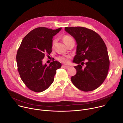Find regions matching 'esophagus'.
<instances>
[{"label":"esophagus","mask_w":123,"mask_h":123,"mask_svg":"<svg viewBox=\"0 0 123 123\" xmlns=\"http://www.w3.org/2000/svg\"><path fill=\"white\" fill-rule=\"evenodd\" d=\"M62 67L63 68H64V69H68V68H69L70 66H66V65H63L62 66Z\"/></svg>","instance_id":"34e87169"}]
</instances>
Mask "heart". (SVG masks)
Here are the masks:
<instances>
[{
  "label": "heart",
  "instance_id": "heart-1",
  "mask_svg": "<svg viewBox=\"0 0 123 123\" xmlns=\"http://www.w3.org/2000/svg\"><path fill=\"white\" fill-rule=\"evenodd\" d=\"M63 41L66 44H67L69 42L74 40L71 37L68 35H65L63 37ZM54 43H55V41H53L52 43V45H53ZM70 58V56L62 55V56H58L57 58V59L61 62H62L64 63H67L68 62V59Z\"/></svg>",
  "mask_w": 123,
  "mask_h": 123
}]
</instances>
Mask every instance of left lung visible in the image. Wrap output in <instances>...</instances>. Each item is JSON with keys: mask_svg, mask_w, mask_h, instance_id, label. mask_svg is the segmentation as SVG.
Returning <instances> with one entry per match:
<instances>
[{"mask_svg": "<svg viewBox=\"0 0 123 123\" xmlns=\"http://www.w3.org/2000/svg\"><path fill=\"white\" fill-rule=\"evenodd\" d=\"M65 30L74 38L77 44L73 62L79 65L74 67L76 74L71 77L72 83L83 91L95 90L105 81L109 67L104 41L96 32L85 27H65ZM85 60L86 65L82 68Z\"/></svg>", "mask_w": 123, "mask_h": 123, "instance_id": "8db88e82", "label": "left lung"}]
</instances>
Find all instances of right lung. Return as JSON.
Wrapping results in <instances>:
<instances>
[{
  "instance_id": "obj_1",
  "label": "right lung",
  "mask_w": 123,
  "mask_h": 123,
  "mask_svg": "<svg viewBox=\"0 0 123 123\" xmlns=\"http://www.w3.org/2000/svg\"><path fill=\"white\" fill-rule=\"evenodd\" d=\"M62 28L52 30L40 27L31 31L22 41L17 54L18 70L21 80L30 90L41 92L53 83L61 64L54 61L43 64L45 54L52 51V38Z\"/></svg>"
}]
</instances>
